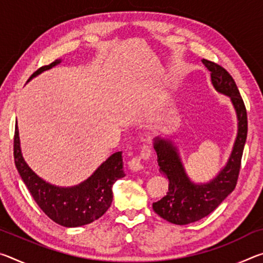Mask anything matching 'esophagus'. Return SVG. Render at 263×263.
<instances>
[{"mask_svg": "<svg viewBox=\"0 0 263 263\" xmlns=\"http://www.w3.org/2000/svg\"><path fill=\"white\" fill-rule=\"evenodd\" d=\"M149 157H151L149 148L146 147V146H144V148H142L139 157L132 158L130 161H128V163H127L128 164V168H130L131 171H133V172L141 171V169L144 168V164H142V161H144V160H147Z\"/></svg>", "mask_w": 263, "mask_h": 263, "instance_id": "1", "label": "esophagus"}]
</instances>
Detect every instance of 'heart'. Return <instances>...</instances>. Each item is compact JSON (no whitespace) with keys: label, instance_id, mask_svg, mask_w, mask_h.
<instances>
[{"label":"heart","instance_id":"obj_1","mask_svg":"<svg viewBox=\"0 0 263 263\" xmlns=\"http://www.w3.org/2000/svg\"><path fill=\"white\" fill-rule=\"evenodd\" d=\"M105 128H106V130H108V128H109V125H106V126H105Z\"/></svg>","mask_w":263,"mask_h":263}]
</instances>
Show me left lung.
I'll list each match as a JSON object with an SVG mask.
<instances>
[{"mask_svg":"<svg viewBox=\"0 0 263 263\" xmlns=\"http://www.w3.org/2000/svg\"><path fill=\"white\" fill-rule=\"evenodd\" d=\"M211 72V82L216 90L229 96L237 114L238 133L232 152L220 172L206 183H195L186 175L179 148L171 138L157 137L153 147L158 155L160 173L168 177V193L153 203V210L169 222L186 225L195 222L215 210L237 185L241 157L247 138V112L237 84L228 70L215 62L203 59Z\"/></svg>","mask_w":263,"mask_h":263,"instance_id":"left-lung-1","label":"left lung"}]
</instances>
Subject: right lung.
I'll list each match as a JSON object with an SVG mask.
<instances>
[{
	"instance_id": "right-lung-1",
	"label": "right lung",
	"mask_w": 263,
	"mask_h": 263,
	"mask_svg": "<svg viewBox=\"0 0 263 263\" xmlns=\"http://www.w3.org/2000/svg\"><path fill=\"white\" fill-rule=\"evenodd\" d=\"M61 59L43 66L31 75L30 80L59 65ZM14 158L17 171L28 186L35 203L44 213L65 228H79L90 224L106 212L112 202V185L125 176L122 152H116L105 160L92 174L73 186H59L43 180L25 162L21 149L18 126L15 127Z\"/></svg>"
}]
</instances>
